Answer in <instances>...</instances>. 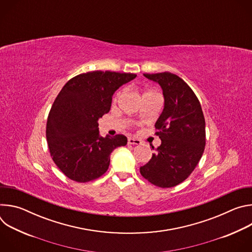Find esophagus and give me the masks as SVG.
<instances>
[{
    "instance_id": "1",
    "label": "esophagus",
    "mask_w": 252,
    "mask_h": 252,
    "mask_svg": "<svg viewBox=\"0 0 252 252\" xmlns=\"http://www.w3.org/2000/svg\"><path fill=\"white\" fill-rule=\"evenodd\" d=\"M127 143H128V145H139L140 140L137 139V138H134V137H128Z\"/></svg>"
}]
</instances>
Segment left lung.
<instances>
[{
	"label": "left lung",
	"mask_w": 252,
	"mask_h": 252,
	"mask_svg": "<svg viewBox=\"0 0 252 252\" xmlns=\"http://www.w3.org/2000/svg\"><path fill=\"white\" fill-rule=\"evenodd\" d=\"M158 83L164 107L155 126L161 145L140 174L158 188H172L190 175L205 147V121L200 102L190 87L178 76L164 71L143 74Z\"/></svg>",
	"instance_id": "8db88e82"
}]
</instances>
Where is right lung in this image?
I'll return each mask as SVG.
<instances>
[{"instance_id":"add662e5","label":"right lung","mask_w":252,"mask_h":252,"mask_svg":"<svg viewBox=\"0 0 252 252\" xmlns=\"http://www.w3.org/2000/svg\"><path fill=\"white\" fill-rule=\"evenodd\" d=\"M136 77L130 73L94 70L70 79L56 97L47 122L51 157L60 170L77 183H88L109 168L113 151L126 136H101L97 121L111 110L112 96Z\"/></svg>"}]
</instances>
